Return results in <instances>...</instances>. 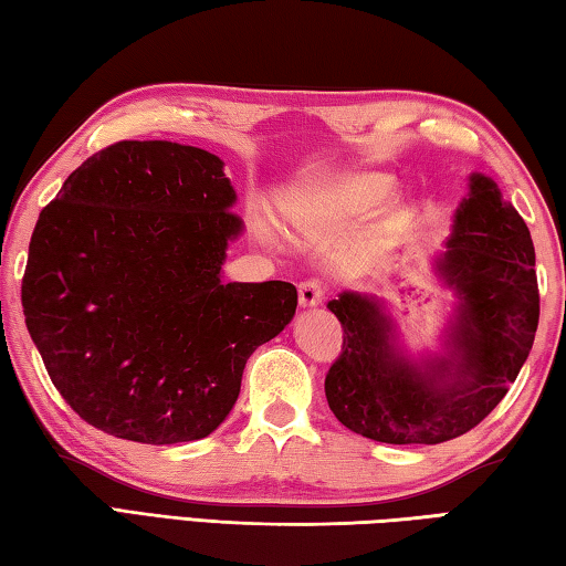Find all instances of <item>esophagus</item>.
I'll use <instances>...</instances> for the list:
<instances>
[{
	"label": "esophagus",
	"instance_id": "esophagus-1",
	"mask_svg": "<svg viewBox=\"0 0 566 566\" xmlns=\"http://www.w3.org/2000/svg\"><path fill=\"white\" fill-rule=\"evenodd\" d=\"M324 286H321V282L316 280H308V282H302L298 284V306L304 308H312V306H318L321 302H324Z\"/></svg>",
	"mask_w": 566,
	"mask_h": 566
}]
</instances>
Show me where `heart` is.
<instances>
[{"mask_svg": "<svg viewBox=\"0 0 566 566\" xmlns=\"http://www.w3.org/2000/svg\"><path fill=\"white\" fill-rule=\"evenodd\" d=\"M390 193V184L382 176L356 174L340 176L324 184L314 196V206L326 208L331 213L343 216H368Z\"/></svg>", "mask_w": 566, "mask_h": 566, "instance_id": "obj_1", "label": "heart"}]
</instances>
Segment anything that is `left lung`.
Masks as SVG:
<instances>
[{
    "label": "left lung",
    "mask_w": 566,
    "mask_h": 566,
    "mask_svg": "<svg viewBox=\"0 0 566 566\" xmlns=\"http://www.w3.org/2000/svg\"><path fill=\"white\" fill-rule=\"evenodd\" d=\"M437 272L459 298L444 356L415 363L395 346L382 304L343 292L328 308L343 348L326 400L343 427L382 444H441L467 434L511 390L539 321L535 248L493 179L471 176Z\"/></svg>",
    "instance_id": "1"
}]
</instances>
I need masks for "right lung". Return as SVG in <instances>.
Wrapping results in <instances>:
<instances>
[{"mask_svg": "<svg viewBox=\"0 0 566 566\" xmlns=\"http://www.w3.org/2000/svg\"><path fill=\"white\" fill-rule=\"evenodd\" d=\"M216 154L117 142L41 210L21 282L31 340L73 412L117 439L216 431L245 363L296 312L290 282H223L240 238Z\"/></svg>", "mask_w": 566, "mask_h": 566, "instance_id": "1", "label": "right lung"}]
</instances>
